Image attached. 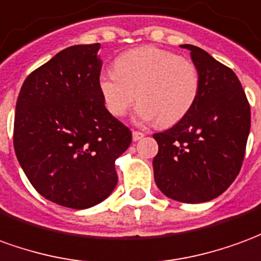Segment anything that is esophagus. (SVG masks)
<instances>
[{"instance_id": "1", "label": "esophagus", "mask_w": 261, "mask_h": 261, "mask_svg": "<svg viewBox=\"0 0 261 261\" xmlns=\"http://www.w3.org/2000/svg\"><path fill=\"white\" fill-rule=\"evenodd\" d=\"M143 138H145V134H142L139 130H134L132 132V139H134V142H138V140L143 139Z\"/></svg>"}]
</instances>
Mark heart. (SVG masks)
<instances>
[{"mask_svg":"<svg viewBox=\"0 0 261 261\" xmlns=\"http://www.w3.org/2000/svg\"><path fill=\"white\" fill-rule=\"evenodd\" d=\"M98 87L112 115H125L138 97V121L169 126L195 104L199 74L193 63L173 51L143 46L118 57L115 70L99 74Z\"/></svg>","mask_w":261,"mask_h":261,"instance_id":"1","label":"heart"}]
</instances>
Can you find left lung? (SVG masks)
Wrapping results in <instances>:
<instances>
[{
  "label": "left lung",
  "mask_w": 261,
  "mask_h": 261,
  "mask_svg": "<svg viewBox=\"0 0 261 261\" xmlns=\"http://www.w3.org/2000/svg\"><path fill=\"white\" fill-rule=\"evenodd\" d=\"M199 74V92L184 118L154 134V181L171 199L199 204L225 193L239 174L250 132V107L239 79L202 49L180 45Z\"/></svg>",
  "instance_id": "1"
}]
</instances>
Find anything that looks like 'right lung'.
<instances>
[{"label": "right lung", "mask_w": 261, "mask_h": 261, "mask_svg": "<svg viewBox=\"0 0 261 261\" xmlns=\"http://www.w3.org/2000/svg\"><path fill=\"white\" fill-rule=\"evenodd\" d=\"M99 47L59 51L28 75L16 101L14 147L23 173L42 197L73 210L110 197L115 160L132 142L99 92Z\"/></svg>", "instance_id": "obj_1"}]
</instances>
